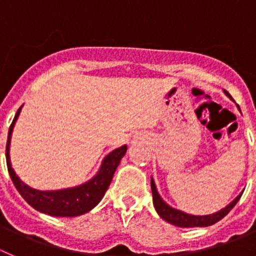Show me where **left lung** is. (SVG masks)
<instances>
[{"mask_svg": "<svg viewBox=\"0 0 256 256\" xmlns=\"http://www.w3.org/2000/svg\"><path fill=\"white\" fill-rule=\"evenodd\" d=\"M226 96H228L231 98V96L228 94V92H226ZM238 107V106H237ZM240 110V108H238ZM152 194H153V204L154 208H156V213L160 214V218H163L164 220H167L168 223H171V224L177 226V227H208V226L214 224V223H217L218 220H222L223 217H226L227 214L230 213L232 208L237 204V202L240 200L241 192L234 202H231L228 206H226V208L220 209V212L213 214H208V216H191V214L185 213V212H181L178 209H174L172 206H170L164 200L160 198V195L158 194V190H156V186L154 184V180L152 178Z\"/></svg>", "mask_w": 256, "mask_h": 256, "instance_id": "left-lung-1", "label": "left lung"}]
</instances>
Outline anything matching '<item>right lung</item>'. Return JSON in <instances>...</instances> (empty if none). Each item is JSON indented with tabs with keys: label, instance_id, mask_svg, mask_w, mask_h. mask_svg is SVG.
I'll use <instances>...</instances> for the list:
<instances>
[{
	"label": "right lung",
	"instance_id": "obj_1",
	"mask_svg": "<svg viewBox=\"0 0 256 256\" xmlns=\"http://www.w3.org/2000/svg\"><path fill=\"white\" fill-rule=\"evenodd\" d=\"M22 107L18 110L15 118H14L12 124L8 128V145H6V162H8V174H10L14 185L18 188L20 195L34 209L42 212V213L54 216V217H76V216H82V214L92 210L102 200L103 195L106 194V191H107L108 186L112 181L114 171L117 170V166L120 164L122 156H125L126 150H128V146L122 145V146L114 149L108 154L103 160L100 171L96 172V176L89 180L88 182L71 188H64V190H36V188H32L30 186L22 182V180L18 177V174H15L14 168L11 167V134H12L16 120H18L20 111H22Z\"/></svg>",
	"mask_w": 256,
	"mask_h": 256
}]
</instances>
